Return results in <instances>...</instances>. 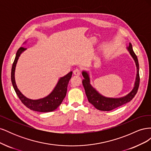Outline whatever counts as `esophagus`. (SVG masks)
I'll list each match as a JSON object with an SVG mask.
<instances>
[{
    "instance_id": "obj_1",
    "label": "esophagus",
    "mask_w": 151,
    "mask_h": 151,
    "mask_svg": "<svg viewBox=\"0 0 151 151\" xmlns=\"http://www.w3.org/2000/svg\"><path fill=\"white\" fill-rule=\"evenodd\" d=\"M73 73H74V74L76 76H79L81 74V70L79 68H76V69H74V71H73Z\"/></svg>"
}]
</instances>
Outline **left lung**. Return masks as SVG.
<instances>
[{
  "instance_id": "left-lung-1",
  "label": "left lung",
  "mask_w": 151,
  "mask_h": 151,
  "mask_svg": "<svg viewBox=\"0 0 151 151\" xmlns=\"http://www.w3.org/2000/svg\"><path fill=\"white\" fill-rule=\"evenodd\" d=\"M129 51L132 57L134 58L136 63L137 69V74L136 81L135 86L131 92L127 95L126 96L121 98H105L101 94H99L96 91L89 83V78L88 73L83 72V76L84 79L83 81V84L84 88L86 94L88 97V101L90 103L99 110L101 111H111L113 109L119 107L122 105L126 104L127 103L133 99L135 94L137 93L140 83V76H139V65L138 62L137 57L133 51L132 45L130 44L129 48Z\"/></svg>"
}]
</instances>
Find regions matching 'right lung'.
I'll return each instance as SVG.
<instances>
[{"label": "right lung", "instance_id": "right-lung-1", "mask_svg": "<svg viewBox=\"0 0 151 151\" xmlns=\"http://www.w3.org/2000/svg\"><path fill=\"white\" fill-rule=\"evenodd\" d=\"M26 49V48L24 47H20L18 49L14 61L12 63L11 69V81L13 88L14 89L17 96L21 100V101L27 108L30 109L31 110L40 112L52 111L58 107L59 105L62 103L63 99L65 97L68 84L71 79L72 72H69L65 76L60 78L55 88L51 94H49L48 96L38 100H32L26 98L17 89L14 79V72L16 63L21 53Z\"/></svg>", "mask_w": 151, "mask_h": 151}]
</instances>
